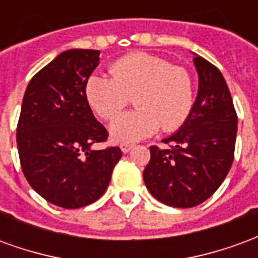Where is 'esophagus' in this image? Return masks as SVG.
<instances>
[{"mask_svg":"<svg viewBox=\"0 0 258 258\" xmlns=\"http://www.w3.org/2000/svg\"><path fill=\"white\" fill-rule=\"evenodd\" d=\"M133 148H134V145H133V144H128V142H121V144H120V149H121L123 153H128Z\"/></svg>","mask_w":258,"mask_h":258,"instance_id":"esophagus-1","label":"esophagus"}]
</instances>
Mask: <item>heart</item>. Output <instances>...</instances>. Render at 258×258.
<instances>
[{
    "mask_svg": "<svg viewBox=\"0 0 258 258\" xmlns=\"http://www.w3.org/2000/svg\"><path fill=\"white\" fill-rule=\"evenodd\" d=\"M113 76L91 74L85 95L103 120H113L134 95L135 110L110 125L116 141L135 142L160 128L173 133L189 118L195 105V80L189 70L148 52L128 53L112 64Z\"/></svg>",
    "mask_w": 258,
    "mask_h": 258,
    "instance_id": "heart-1",
    "label": "heart"
}]
</instances>
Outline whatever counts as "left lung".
I'll list each match as a JSON object with an SVG mask.
<instances>
[{"mask_svg":"<svg viewBox=\"0 0 258 258\" xmlns=\"http://www.w3.org/2000/svg\"><path fill=\"white\" fill-rule=\"evenodd\" d=\"M199 92L186 123L151 146L144 181L153 198L173 207H195L214 194L232 166L238 116L221 72L202 56L194 58Z\"/></svg>","mask_w":258,"mask_h":258,"instance_id":"1","label":"left lung"}]
</instances>
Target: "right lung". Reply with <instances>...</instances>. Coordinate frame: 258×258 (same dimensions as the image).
I'll use <instances>...</instances> for the list:
<instances>
[{"mask_svg":"<svg viewBox=\"0 0 258 258\" xmlns=\"http://www.w3.org/2000/svg\"><path fill=\"white\" fill-rule=\"evenodd\" d=\"M98 64L99 51H64L34 74L22 102L16 128L22 171L37 194L63 209L99 199L121 159L118 146L91 148L109 135L85 95Z\"/></svg>","mask_w":258,"mask_h":258,"instance_id":"1","label":"right lung"}]
</instances>
